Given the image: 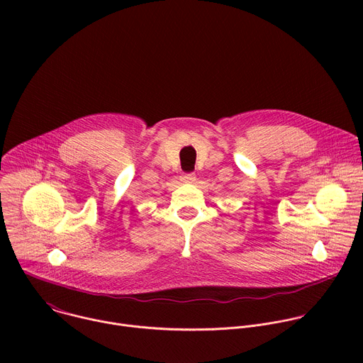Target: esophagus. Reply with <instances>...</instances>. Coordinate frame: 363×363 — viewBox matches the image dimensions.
<instances>
[{"mask_svg":"<svg viewBox=\"0 0 363 363\" xmlns=\"http://www.w3.org/2000/svg\"><path fill=\"white\" fill-rule=\"evenodd\" d=\"M181 181H182V182H189V184H192V182L196 181V177H195V174H185V175L181 177Z\"/></svg>","mask_w":363,"mask_h":363,"instance_id":"esophagus-1","label":"esophagus"}]
</instances>
